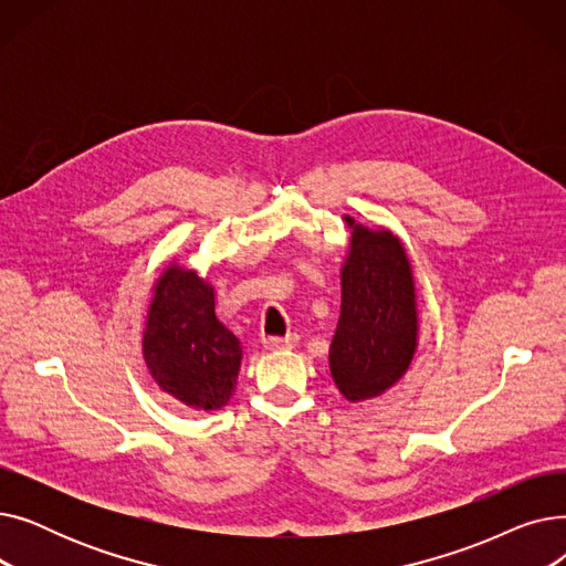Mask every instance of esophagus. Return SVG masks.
Listing matches in <instances>:
<instances>
[{
  "label": "esophagus",
  "mask_w": 566,
  "mask_h": 566,
  "mask_svg": "<svg viewBox=\"0 0 566 566\" xmlns=\"http://www.w3.org/2000/svg\"><path fill=\"white\" fill-rule=\"evenodd\" d=\"M295 344H298V335H286V337H265L263 346L268 350H291Z\"/></svg>",
  "instance_id": "obj_1"
}]
</instances>
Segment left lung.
I'll return each instance as SVG.
<instances>
[{
    "label": "left lung",
    "mask_w": 566,
    "mask_h": 566,
    "mask_svg": "<svg viewBox=\"0 0 566 566\" xmlns=\"http://www.w3.org/2000/svg\"><path fill=\"white\" fill-rule=\"evenodd\" d=\"M350 243L342 263V312L331 344V374L346 401L380 397L418 350V293L399 235L344 216Z\"/></svg>",
    "instance_id": "1"
}]
</instances>
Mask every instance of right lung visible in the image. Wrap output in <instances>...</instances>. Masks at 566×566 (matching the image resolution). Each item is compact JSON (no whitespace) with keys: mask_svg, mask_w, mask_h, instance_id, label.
<instances>
[{"mask_svg":"<svg viewBox=\"0 0 566 566\" xmlns=\"http://www.w3.org/2000/svg\"><path fill=\"white\" fill-rule=\"evenodd\" d=\"M142 353L158 388L192 410L229 403L243 346L216 316V289L197 271L169 263L154 284Z\"/></svg>","mask_w":566,"mask_h":566,"instance_id":"obj_1","label":"right lung"}]
</instances>
